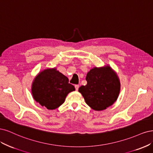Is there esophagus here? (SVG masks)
I'll use <instances>...</instances> for the list:
<instances>
[{"mask_svg": "<svg viewBox=\"0 0 153 153\" xmlns=\"http://www.w3.org/2000/svg\"><path fill=\"white\" fill-rule=\"evenodd\" d=\"M75 88H76V90L77 91L78 89H79V85H75Z\"/></svg>", "mask_w": 153, "mask_h": 153, "instance_id": "esophagus-1", "label": "esophagus"}]
</instances>
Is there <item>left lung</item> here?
I'll return each instance as SVG.
<instances>
[{"label":"left lung","instance_id":"1","mask_svg":"<svg viewBox=\"0 0 153 153\" xmlns=\"http://www.w3.org/2000/svg\"><path fill=\"white\" fill-rule=\"evenodd\" d=\"M86 80L87 85L79 88V92L93 109L104 110L117 100L120 91V82L110 67L92 68L88 72Z\"/></svg>","mask_w":153,"mask_h":153}]
</instances>
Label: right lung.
I'll return each mask as SVG.
<instances>
[{
    "label": "right lung",
    "instance_id": "1",
    "mask_svg": "<svg viewBox=\"0 0 153 153\" xmlns=\"http://www.w3.org/2000/svg\"><path fill=\"white\" fill-rule=\"evenodd\" d=\"M74 90V86L68 83V78L55 68H49L39 73L32 87L35 100L50 110L60 107L68 93Z\"/></svg>",
    "mask_w": 153,
    "mask_h": 153
}]
</instances>
